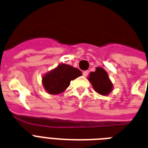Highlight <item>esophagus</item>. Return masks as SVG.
I'll list each match as a JSON object with an SVG mask.
<instances>
[{
    "mask_svg": "<svg viewBox=\"0 0 148 148\" xmlns=\"http://www.w3.org/2000/svg\"><path fill=\"white\" fill-rule=\"evenodd\" d=\"M82 75H84V76H87V75H89V71H83V72H82Z\"/></svg>",
    "mask_w": 148,
    "mask_h": 148,
    "instance_id": "1",
    "label": "esophagus"
}]
</instances>
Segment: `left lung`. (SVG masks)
Returning a JSON list of instances; mask_svg holds the SVG:
<instances>
[{
	"label": "left lung",
	"instance_id": "obj_1",
	"mask_svg": "<svg viewBox=\"0 0 148 148\" xmlns=\"http://www.w3.org/2000/svg\"><path fill=\"white\" fill-rule=\"evenodd\" d=\"M88 80L91 82L93 89L99 94L107 96L113 90V85L104 69L97 67L95 72H91Z\"/></svg>",
	"mask_w": 148,
	"mask_h": 148
}]
</instances>
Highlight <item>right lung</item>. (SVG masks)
Instances as JSON below:
<instances>
[{
	"label": "right lung",
	"instance_id": "add662e5",
	"mask_svg": "<svg viewBox=\"0 0 148 148\" xmlns=\"http://www.w3.org/2000/svg\"><path fill=\"white\" fill-rule=\"evenodd\" d=\"M82 75L77 68L65 63L59 64L42 76V86L48 93L57 95L62 93L69 86L70 82Z\"/></svg>",
	"mask_w": 148,
	"mask_h": 148
}]
</instances>
